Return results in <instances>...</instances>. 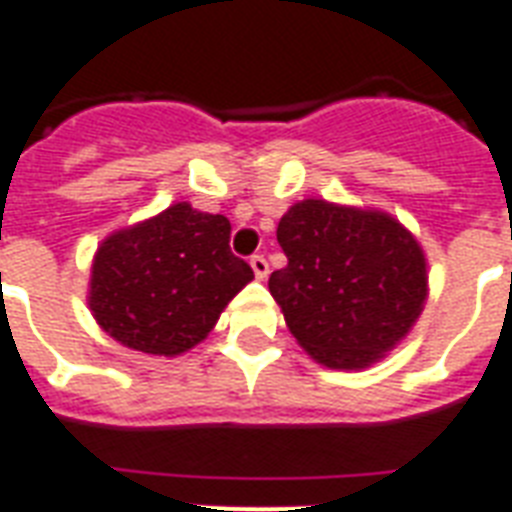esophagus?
Instances as JSON below:
<instances>
[{"mask_svg": "<svg viewBox=\"0 0 512 512\" xmlns=\"http://www.w3.org/2000/svg\"><path fill=\"white\" fill-rule=\"evenodd\" d=\"M249 266H252V271H255L257 279H266L268 276V260L263 255L249 257Z\"/></svg>", "mask_w": 512, "mask_h": 512, "instance_id": "1", "label": "esophagus"}]
</instances>
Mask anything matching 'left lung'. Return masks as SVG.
<instances>
[{
  "label": "left lung",
  "mask_w": 512,
  "mask_h": 512,
  "mask_svg": "<svg viewBox=\"0 0 512 512\" xmlns=\"http://www.w3.org/2000/svg\"><path fill=\"white\" fill-rule=\"evenodd\" d=\"M276 241L287 266L271 274L268 290L317 363L363 369L418 320L426 260L388 214L304 200L282 217Z\"/></svg>",
  "instance_id": "1"
}]
</instances>
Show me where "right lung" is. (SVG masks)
I'll return each instance as SVG.
<instances>
[{
  "label": "right lung",
  "instance_id": "1",
  "mask_svg": "<svg viewBox=\"0 0 512 512\" xmlns=\"http://www.w3.org/2000/svg\"><path fill=\"white\" fill-rule=\"evenodd\" d=\"M252 276L249 263L230 252V222L222 214L176 203L102 241L89 306L124 347L179 355L206 339Z\"/></svg>",
  "mask_w": 512,
  "mask_h": 512
}]
</instances>
